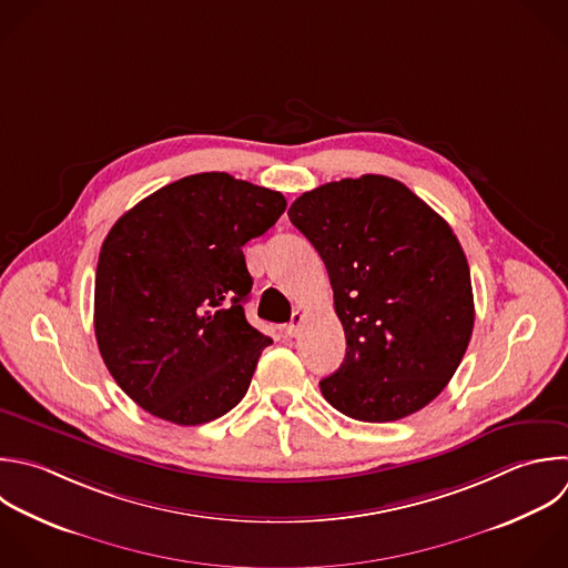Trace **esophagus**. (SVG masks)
Returning <instances> with one entry per match:
<instances>
[{
    "mask_svg": "<svg viewBox=\"0 0 568 568\" xmlns=\"http://www.w3.org/2000/svg\"><path fill=\"white\" fill-rule=\"evenodd\" d=\"M304 324V313L302 311H293V320L286 324V335L288 337H297Z\"/></svg>",
    "mask_w": 568,
    "mask_h": 568,
    "instance_id": "esophagus-1",
    "label": "esophagus"
}]
</instances>
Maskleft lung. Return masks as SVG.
Segmentation results:
<instances>
[{"mask_svg":"<svg viewBox=\"0 0 568 568\" xmlns=\"http://www.w3.org/2000/svg\"><path fill=\"white\" fill-rule=\"evenodd\" d=\"M320 253L346 335V357L320 382L339 413L395 422L433 402L473 333V288L453 229L384 175L339 180L288 209Z\"/></svg>","mask_w":568,"mask_h":568,"instance_id":"obj_1","label":"left lung"}]
</instances>
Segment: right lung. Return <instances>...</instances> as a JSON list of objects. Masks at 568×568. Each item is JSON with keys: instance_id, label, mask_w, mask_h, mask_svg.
<instances>
[{"instance_id": "right-lung-1", "label": "right lung", "mask_w": 568, "mask_h": 568, "mask_svg": "<svg viewBox=\"0 0 568 568\" xmlns=\"http://www.w3.org/2000/svg\"><path fill=\"white\" fill-rule=\"evenodd\" d=\"M284 209L277 191L200 173L113 224L95 275V337L113 379L144 410L197 426L246 395L273 342L244 315L253 277L242 246Z\"/></svg>"}]
</instances>
